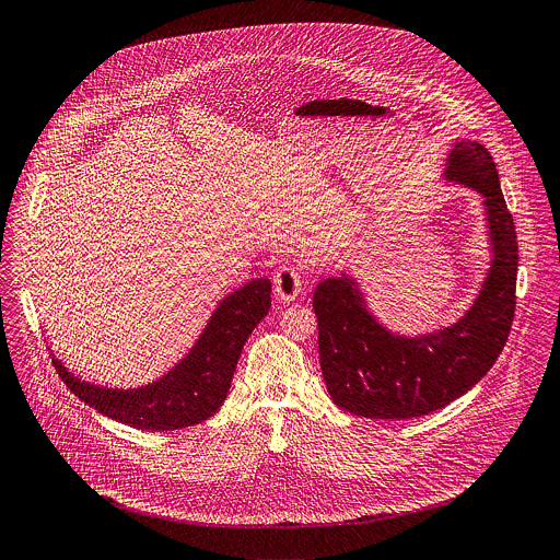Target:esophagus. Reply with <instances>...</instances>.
<instances>
[{
    "label": "esophagus",
    "instance_id": "esophagus-1",
    "mask_svg": "<svg viewBox=\"0 0 560 560\" xmlns=\"http://www.w3.org/2000/svg\"><path fill=\"white\" fill-rule=\"evenodd\" d=\"M302 273L291 265H282L273 273V289L282 302H293L302 293Z\"/></svg>",
    "mask_w": 560,
    "mask_h": 560
}]
</instances>
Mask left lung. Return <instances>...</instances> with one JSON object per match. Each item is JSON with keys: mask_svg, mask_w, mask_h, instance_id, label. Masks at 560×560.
Segmentation results:
<instances>
[{"mask_svg": "<svg viewBox=\"0 0 560 560\" xmlns=\"http://www.w3.org/2000/svg\"><path fill=\"white\" fill-rule=\"evenodd\" d=\"M445 177L486 197L494 260L475 305L456 325L421 338L389 334L349 278L314 291L318 357L331 400L368 419H412L447 407L494 365L515 312L517 240L497 164L475 141L450 153Z\"/></svg>", "mask_w": 560, "mask_h": 560, "instance_id": "left-lung-1", "label": "left lung"}]
</instances>
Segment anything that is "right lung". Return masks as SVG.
Returning <instances> with one entry per match:
<instances>
[{
  "instance_id": "right-lung-1",
  "label": "right lung",
  "mask_w": 560,
  "mask_h": 560,
  "mask_svg": "<svg viewBox=\"0 0 560 560\" xmlns=\"http://www.w3.org/2000/svg\"><path fill=\"white\" fill-rule=\"evenodd\" d=\"M271 307V282L258 278L229 295L213 312L203 336L166 376L141 389H106L72 376L59 359L52 365L66 387L102 415L139 430H182L222 407L242 349Z\"/></svg>"
}]
</instances>
